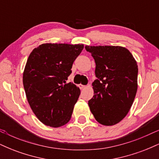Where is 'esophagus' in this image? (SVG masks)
Wrapping results in <instances>:
<instances>
[{
  "instance_id": "obj_1",
  "label": "esophagus",
  "mask_w": 159,
  "mask_h": 159,
  "mask_svg": "<svg viewBox=\"0 0 159 159\" xmlns=\"http://www.w3.org/2000/svg\"><path fill=\"white\" fill-rule=\"evenodd\" d=\"M79 87L81 89H84V88H85L86 86L85 85H82V84H79Z\"/></svg>"
}]
</instances>
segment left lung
<instances>
[{"mask_svg":"<svg viewBox=\"0 0 159 159\" xmlns=\"http://www.w3.org/2000/svg\"><path fill=\"white\" fill-rule=\"evenodd\" d=\"M96 63L93 98L88 101L95 119L104 125L118 123L126 116L138 90V68L134 57L121 46H89Z\"/></svg>","mask_w":159,"mask_h":159,"instance_id":"1","label":"left lung"}]
</instances>
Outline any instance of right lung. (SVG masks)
<instances>
[{
  "mask_svg": "<svg viewBox=\"0 0 159 159\" xmlns=\"http://www.w3.org/2000/svg\"><path fill=\"white\" fill-rule=\"evenodd\" d=\"M83 48L80 44L45 43L28 57L23 73L24 88L33 112L45 125L61 127L71 119L81 91L66 81Z\"/></svg>",
  "mask_w": 159,
  "mask_h": 159,
  "instance_id": "obj_1",
  "label": "right lung"
}]
</instances>
